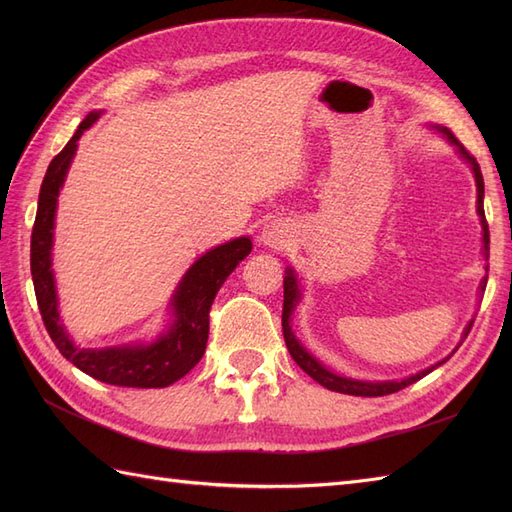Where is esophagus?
I'll return each instance as SVG.
<instances>
[{
	"instance_id": "obj_1",
	"label": "esophagus",
	"mask_w": 512,
	"mask_h": 512,
	"mask_svg": "<svg viewBox=\"0 0 512 512\" xmlns=\"http://www.w3.org/2000/svg\"><path fill=\"white\" fill-rule=\"evenodd\" d=\"M262 242H264V246H268V248H275V250L286 248V246H288V242H290V231H288V226L279 224V222L268 224V226L264 228V231H262Z\"/></svg>"
}]
</instances>
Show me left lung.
Masks as SVG:
<instances>
[{"instance_id": "left-lung-1", "label": "left lung", "mask_w": 512, "mask_h": 512, "mask_svg": "<svg viewBox=\"0 0 512 512\" xmlns=\"http://www.w3.org/2000/svg\"><path fill=\"white\" fill-rule=\"evenodd\" d=\"M436 129H438L440 134H444V138H447L451 145L458 147V154H460L466 162H469L473 173H475V184H477V215H480V222H482V231H484V257H486V262H488V242H491V239H488V224H486V215H484V178H482L480 165H477V160L469 154V151L464 149V145L460 143V140L451 134V129L440 127V125H436ZM486 273H488V266H486ZM484 288H486V279L482 281L480 290L484 292ZM299 297H301V290H299L297 275H295V270L288 268V270H286V277H284V312H281V328H284L286 347H288L290 356L295 358V363L303 369V372H306L310 378L317 380L319 385L328 387V389H332V391H339V394H350V396H367V398H369V396H372V398H374V396H387V394H394V391H400V389L409 387L411 383H416V380H420L422 376H427V374L433 372V369H436L438 365H442L444 361H447V358H444V361H440L438 365L424 369V372L413 374V376H409V378H405V380H383V383H367V380H354V378H345V376L334 374V372H330V369H325V367L317 361V358H314V356L306 350V347H303V345L297 341L295 332H292V328H290L292 310L297 308ZM471 328H473V321H471L469 325H466L464 339H466V334L471 332Z\"/></svg>"}]
</instances>
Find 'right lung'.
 I'll return each instance as SVG.
<instances>
[{
  "label": "right lung",
  "mask_w": 512,
  "mask_h": 512,
  "mask_svg": "<svg viewBox=\"0 0 512 512\" xmlns=\"http://www.w3.org/2000/svg\"><path fill=\"white\" fill-rule=\"evenodd\" d=\"M99 116V112H92L83 118L68 145L52 158L46 178L41 182L37 217L30 239V273L41 319L57 350L74 367L101 380V383L140 389L169 387L198 365L206 350V341H209V310L217 290L222 288L235 266L250 253L253 244L248 237H237L233 242L215 246L202 255L182 277L176 295L171 299V328L160 334L154 343L103 347V350L76 347L59 319L57 288H54L52 275V231L59 189L63 187L70 162L76 154V140L83 136L85 129L96 123Z\"/></svg>",
  "instance_id": "add662e5"
}]
</instances>
